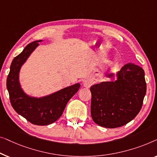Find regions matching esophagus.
<instances>
[{
	"label": "esophagus",
	"instance_id": "esophagus-1",
	"mask_svg": "<svg viewBox=\"0 0 157 157\" xmlns=\"http://www.w3.org/2000/svg\"><path fill=\"white\" fill-rule=\"evenodd\" d=\"M92 81L90 80V79H87V80H85V82H84L83 85H84V87L86 88H89V87H90V86L92 85Z\"/></svg>",
	"mask_w": 157,
	"mask_h": 157
}]
</instances>
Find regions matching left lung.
<instances>
[{
  "label": "left lung",
  "instance_id": "8db88e82",
  "mask_svg": "<svg viewBox=\"0 0 157 157\" xmlns=\"http://www.w3.org/2000/svg\"><path fill=\"white\" fill-rule=\"evenodd\" d=\"M117 75L116 81L102 82L90 87L91 116L101 127L117 128L127 124L142 107L147 92L144 70L128 63ZM113 76V74L107 75Z\"/></svg>",
  "mask_w": 157,
  "mask_h": 157
}]
</instances>
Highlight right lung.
<instances>
[{
    "instance_id": "obj_1",
    "label": "right lung",
    "mask_w": 157,
    "mask_h": 157,
    "mask_svg": "<svg viewBox=\"0 0 157 157\" xmlns=\"http://www.w3.org/2000/svg\"><path fill=\"white\" fill-rule=\"evenodd\" d=\"M40 41L28 44L23 52L13 59L6 86L15 111L30 123L44 126L50 124L60 117L68 101L78 91L80 85L77 83L40 98L29 97L23 92L19 82L20 70Z\"/></svg>"
}]
</instances>
